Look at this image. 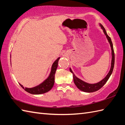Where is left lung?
<instances>
[{"mask_svg":"<svg viewBox=\"0 0 125 125\" xmlns=\"http://www.w3.org/2000/svg\"><path fill=\"white\" fill-rule=\"evenodd\" d=\"M100 26L102 28V29L103 30V31L104 34L106 35V37L107 38V39L109 41V42L111 46V50H112V61H111V69L109 72V73L107 74L106 77H105L104 79H103L102 81L100 82H99L95 84H89L88 83H86L84 81H83L82 80L79 79V78L75 75L73 73V72H72V70L71 68H70V72L71 73L73 74V79H74V82L75 84L76 85L77 88L79 89L80 90H81V91H84V92H87V93H92V92H95V91H96L98 90L103 86L106 82L107 81V80H109V77H110L111 75L113 70V68H114V65H115V52H114V50H113V44L111 41V38L107 35L106 30H105V28L104 27L102 26L101 24H100Z\"/></svg>","mask_w":125,"mask_h":125,"instance_id":"1","label":"left lung"}]
</instances>
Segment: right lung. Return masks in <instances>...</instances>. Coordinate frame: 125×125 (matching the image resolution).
Masks as SVG:
<instances>
[{"instance_id":"right-lung-1","label":"right lung","mask_w":125,"mask_h":125,"mask_svg":"<svg viewBox=\"0 0 125 125\" xmlns=\"http://www.w3.org/2000/svg\"><path fill=\"white\" fill-rule=\"evenodd\" d=\"M59 59L60 57L58 58L53 62L51 67V73L50 74L49 77L43 82L41 84L31 88H24L22 85L20 84L21 87L24 89V90L26 91L27 92L31 94H34V95H39V94L48 92L51 89L54 85L55 73L58 67V60H59Z\"/></svg>"}]
</instances>
